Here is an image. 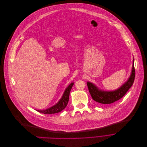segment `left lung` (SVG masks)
I'll list each match as a JSON object with an SVG mask.
<instances>
[{
  "instance_id": "8db88e82",
  "label": "left lung",
  "mask_w": 147,
  "mask_h": 147,
  "mask_svg": "<svg viewBox=\"0 0 147 147\" xmlns=\"http://www.w3.org/2000/svg\"><path fill=\"white\" fill-rule=\"evenodd\" d=\"M135 78V69L134 61L131 74L127 82L118 89L111 92H105L100 90L94 84L88 82L87 83L88 89L92 98L98 103L102 104H112L122 98L133 85Z\"/></svg>"
}]
</instances>
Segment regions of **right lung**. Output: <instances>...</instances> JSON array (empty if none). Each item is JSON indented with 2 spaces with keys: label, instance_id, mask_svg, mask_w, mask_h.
<instances>
[{
  "label": "right lung",
  "instance_id": "obj_1",
  "mask_svg": "<svg viewBox=\"0 0 147 147\" xmlns=\"http://www.w3.org/2000/svg\"><path fill=\"white\" fill-rule=\"evenodd\" d=\"M74 84V83H71L68 86V87L65 89L63 94V96H62V98L55 105L45 110H36V111L40 113H44V114H53V113L60 112L61 111H63L64 109H65V108L67 107L68 104V102L69 101V93Z\"/></svg>",
  "mask_w": 147,
  "mask_h": 147
}]
</instances>
